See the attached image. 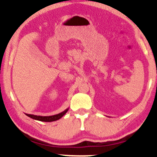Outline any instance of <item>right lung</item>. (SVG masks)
I'll list each match as a JSON object with an SVG mask.
<instances>
[{
	"label": "right lung",
	"instance_id": "right-lung-1",
	"mask_svg": "<svg viewBox=\"0 0 157 157\" xmlns=\"http://www.w3.org/2000/svg\"><path fill=\"white\" fill-rule=\"evenodd\" d=\"M68 110V108H67L66 110L62 111V113H59L58 114L52 115V116H47V117H43V116H37V115H33V114H28V113H25L28 117H31V119H34V120H39V121L42 122H52L56 121V120H59L60 118H62L64 115L66 113Z\"/></svg>",
	"mask_w": 157,
	"mask_h": 157
}]
</instances>
